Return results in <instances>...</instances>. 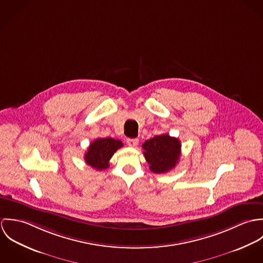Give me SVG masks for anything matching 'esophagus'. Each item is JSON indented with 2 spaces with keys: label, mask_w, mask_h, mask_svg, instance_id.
Masks as SVG:
<instances>
[{
  "label": "esophagus",
  "mask_w": 263,
  "mask_h": 263,
  "mask_svg": "<svg viewBox=\"0 0 263 263\" xmlns=\"http://www.w3.org/2000/svg\"><path fill=\"white\" fill-rule=\"evenodd\" d=\"M126 144L129 147H136L139 144V140L138 139H126Z\"/></svg>",
  "instance_id": "34e87169"
}]
</instances>
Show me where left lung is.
<instances>
[{"label": "left lung", "instance_id": "1", "mask_svg": "<svg viewBox=\"0 0 263 263\" xmlns=\"http://www.w3.org/2000/svg\"><path fill=\"white\" fill-rule=\"evenodd\" d=\"M143 149L151 171L167 173L178 164L181 144L178 139L164 134L146 141Z\"/></svg>", "mask_w": 263, "mask_h": 263}]
</instances>
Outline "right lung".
I'll list each match as a JSON object with an SVG mask.
<instances>
[{
    "mask_svg": "<svg viewBox=\"0 0 263 263\" xmlns=\"http://www.w3.org/2000/svg\"><path fill=\"white\" fill-rule=\"evenodd\" d=\"M122 143L119 140L112 138L96 139L92 142L85 153V161L92 168L102 171L109 167V160L113 154L122 147Z\"/></svg>",
    "mask_w": 263,
    "mask_h": 263,
    "instance_id": "add662e5",
    "label": "right lung"
}]
</instances>
